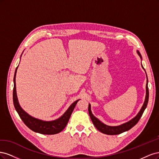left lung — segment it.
Listing matches in <instances>:
<instances>
[{"label":"left lung","mask_w":159,"mask_h":159,"mask_svg":"<svg viewBox=\"0 0 159 159\" xmlns=\"http://www.w3.org/2000/svg\"><path fill=\"white\" fill-rule=\"evenodd\" d=\"M137 52L138 55L140 56V57L142 59V57H141L140 52H139L138 50L137 51ZM142 68H143V66H142ZM148 101V80H147V84H146V97H145V102H144L143 105L142 106V108L141 109L140 111L139 112V113L136 115L135 117L133 118L131 120H130L129 121H128L127 123H125L122 125H118V126H109V125H107L103 123L102 121H100L98 118H96L92 114V113H91V111L90 104H89L88 111H89V116H90L91 121H92L96 129L99 130L100 132H102L105 134H110V135H113V134H119L122 133L125 131H129V129H131L133 127H134L138 123L139 119H140V118L142 116L144 111H145V109H146V107L147 106Z\"/></svg>","instance_id":"8db88e82"}]
</instances>
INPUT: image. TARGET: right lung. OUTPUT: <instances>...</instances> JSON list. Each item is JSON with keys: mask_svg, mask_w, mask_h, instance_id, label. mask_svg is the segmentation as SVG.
I'll use <instances>...</instances> for the list:
<instances>
[{"mask_svg": "<svg viewBox=\"0 0 159 159\" xmlns=\"http://www.w3.org/2000/svg\"><path fill=\"white\" fill-rule=\"evenodd\" d=\"M18 67L16 68L14 76V89H13V103L15 109L19 116L26 125L32 131L43 134H54L61 132L63 130L70 118L75 105L80 99L76 100L72 103L63 115L54 121H46L33 117L25 111L18 103L16 90V74Z\"/></svg>", "mask_w": 159, "mask_h": 159, "instance_id": "obj_1", "label": "right lung"}]
</instances>
